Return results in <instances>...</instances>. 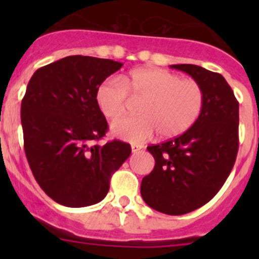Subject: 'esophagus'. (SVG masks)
I'll return each instance as SVG.
<instances>
[{"mask_svg": "<svg viewBox=\"0 0 259 259\" xmlns=\"http://www.w3.org/2000/svg\"><path fill=\"white\" fill-rule=\"evenodd\" d=\"M143 149V146L142 145H138V144H133L132 145V151L133 153H138V151H140Z\"/></svg>", "mask_w": 259, "mask_h": 259, "instance_id": "1", "label": "esophagus"}]
</instances>
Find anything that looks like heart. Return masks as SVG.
<instances>
[{
  "label": "heart",
  "instance_id": "1",
  "mask_svg": "<svg viewBox=\"0 0 259 259\" xmlns=\"http://www.w3.org/2000/svg\"><path fill=\"white\" fill-rule=\"evenodd\" d=\"M129 98L142 99L137 116L111 125L115 137L130 143H143L156 132L161 138H174L195 124L204 106V90L197 80L159 67H140L121 81L108 79L99 85L95 100L104 116L115 120L126 111Z\"/></svg>",
  "mask_w": 259,
  "mask_h": 259
}]
</instances>
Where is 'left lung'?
Returning <instances> with one entry per match:
<instances>
[{
    "label": "left lung",
    "instance_id": "1",
    "mask_svg": "<svg viewBox=\"0 0 259 259\" xmlns=\"http://www.w3.org/2000/svg\"><path fill=\"white\" fill-rule=\"evenodd\" d=\"M170 67L202 85L204 106L184 134L148 146L155 165L143 178L140 193L153 209L182 215L207 204L231 174L238 153L239 104L218 72L190 64Z\"/></svg>",
    "mask_w": 259,
    "mask_h": 259
}]
</instances>
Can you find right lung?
<instances>
[{"mask_svg":"<svg viewBox=\"0 0 259 259\" xmlns=\"http://www.w3.org/2000/svg\"><path fill=\"white\" fill-rule=\"evenodd\" d=\"M121 62L67 56L36 70L21 103L23 146L36 182L65 207L96 204L106 197L111 176L130 156L126 143L96 144L108 121L96 89Z\"/></svg>","mask_w":259,"mask_h":259,"instance_id":"right-lung-1","label":"right lung"}]
</instances>
